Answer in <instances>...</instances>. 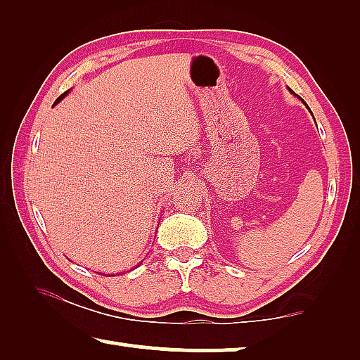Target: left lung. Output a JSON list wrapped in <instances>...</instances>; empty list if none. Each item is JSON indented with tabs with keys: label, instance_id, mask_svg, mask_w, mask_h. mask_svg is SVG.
<instances>
[{
	"label": "left lung",
	"instance_id": "obj_1",
	"mask_svg": "<svg viewBox=\"0 0 360 360\" xmlns=\"http://www.w3.org/2000/svg\"><path fill=\"white\" fill-rule=\"evenodd\" d=\"M288 91H290V89H288Z\"/></svg>",
	"mask_w": 360,
	"mask_h": 360
}]
</instances>
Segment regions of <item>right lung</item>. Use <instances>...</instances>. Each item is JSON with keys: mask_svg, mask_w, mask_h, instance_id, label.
Masks as SVG:
<instances>
[{"mask_svg": "<svg viewBox=\"0 0 360 360\" xmlns=\"http://www.w3.org/2000/svg\"><path fill=\"white\" fill-rule=\"evenodd\" d=\"M67 94H68V92H65V94H62V96H60V97H58V98L56 100V102H54V105H57L58 102H60V100H62V98H63L65 96H67ZM54 105H52V107H54ZM108 276H110V274H108ZM111 276H115V274H111Z\"/></svg>", "mask_w": 360, "mask_h": 360, "instance_id": "obj_1", "label": "right lung"}]
</instances>
